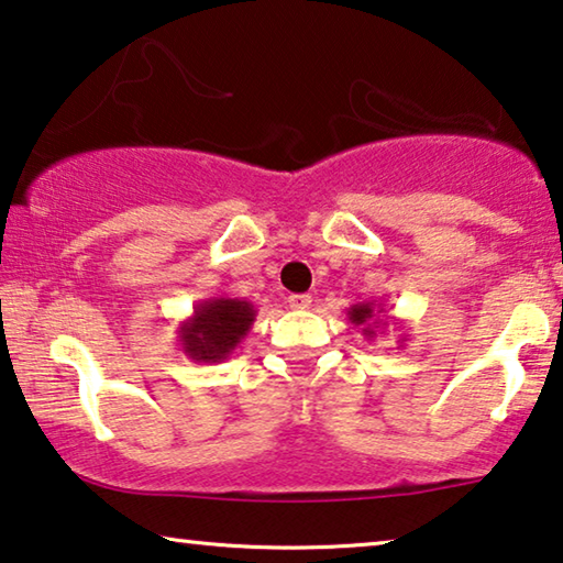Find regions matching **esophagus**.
Here are the masks:
<instances>
[{"label":"esophagus","instance_id":"esophagus-1","mask_svg":"<svg viewBox=\"0 0 563 563\" xmlns=\"http://www.w3.org/2000/svg\"><path fill=\"white\" fill-rule=\"evenodd\" d=\"M310 303H313V298H310L308 292H292V296L288 298V306L292 310H308Z\"/></svg>","mask_w":563,"mask_h":563}]
</instances>
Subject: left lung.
Instances as JSON below:
<instances>
[{
	"mask_svg": "<svg viewBox=\"0 0 563 563\" xmlns=\"http://www.w3.org/2000/svg\"><path fill=\"white\" fill-rule=\"evenodd\" d=\"M384 313H387L384 306H376V303H354L346 310L349 321L354 325H362V333L366 335L368 341H372L376 335V329H387V321L382 318ZM401 341H405V339H401Z\"/></svg>",
	"mask_w": 563,
	"mask_h": 563,
	"instance_id": "obj_1",
	"label": "left lung"
}]
</instances>
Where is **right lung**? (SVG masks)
Wrapping results in <instances>:
<instances>
[{
    "label": "right lung",
    "mask_w": 563,
    "mask_h": 563,
    "mask_svg": "<svg viewBox=\"0 0 563 563\" xmlns=\"http://www.w3.org/2000/svg\"><path fill=\"white\" fill-rule=\"evenodd\" d=\"M257 310L242 298L199 300L187 321L179 323L181 351L197 364L224 362L253 329Z\"/></svg>",
    "instance_id": "add662e5"
}]
</instances>
